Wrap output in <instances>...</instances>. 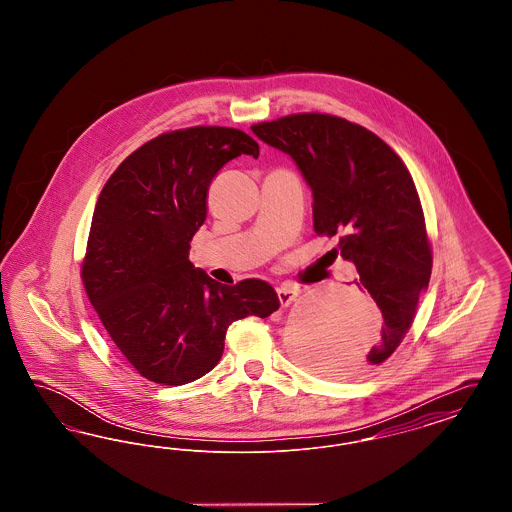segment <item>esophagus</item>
Wrapping results in <instances>:
<instances>
[{
  "label": "esophagus",
  "mask_w": 512,
  "mask_h": 512,
  "mask_svg": "<svg viewBox=\"0 0 512 512\" xmlns=\"http://www.w3.org/2000/svg\"><path fill=\"white\" fill-rule=\"evenodd\" d=\"M299 292H301V290H299L297 286H293V284H282V286L276 290L282 307H288L292 301H295V297L299 295Z\"/></svg>",
  "instance_id": "34e87169"
}]
</instances>
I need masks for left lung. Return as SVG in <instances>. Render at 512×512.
<instances>
[{
	"label": "left lung",
	"mask_w": 512,
	"mask_h": 512,
	"mask_svg": "<svg viewBox=\"0 0 512 512\" xmlns=\"http://www.w3.org/2000/svg\"><path fill=\"white\" fill-rule=\"evenodd\" d=\"M251 130L295 161L313 192L315 232L340 238L332 251L357 267V286L380 307L382 340L366 363L382 365L411 328L432 274V247L411 172L374 132L334 115L297 113ZM301 355L330 378L361 372L320 345Z\"/></svg>",
	"instance_id": "1"
}]
</instances>
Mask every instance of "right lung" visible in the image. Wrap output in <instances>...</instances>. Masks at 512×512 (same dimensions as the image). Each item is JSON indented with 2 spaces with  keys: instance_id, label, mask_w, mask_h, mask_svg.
Masks as SVG:
<instances>
[{
  "instance_id": "obj_1",
  "label": "right lung",
  "mask_w": 512,
  "mask_h": 512,
  "mask_svg": "<svg viewBox=\"0 0 512 512\" xmlns=\"http://www.w3.org/2000/svg\"><path fill=\"white\" fill-rule=\"evenodd\" d=\"M240 155L257 159L259 144L238 128L172 130L130 153L99 194L80 276L111 340L155 384L205 376L234 320L280 307L265 280L222 286L190 261L211 180Z\"/></svg>"
}]
</instances>
